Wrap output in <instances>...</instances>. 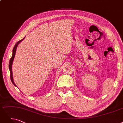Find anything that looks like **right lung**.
<instances>
[{
    "label": "right lung",
    "instance_id": "right-lung-1",
    "mask_svg": "<svg viewBox=\"0 0 123 123\" xmlns=\"http://www.w3.org/2000/svg\"><path fill=\"white\" fill-rule=\"evenodd\" d=\"M26 37V36L23 39H22V40L18 41V42H17V43L15 44V45H14L13 48V50H12V56L11 57V58L10 59V61H9V71H10V76H11V81L12 82V84L17 87V86H16V85L15 84V83H14V81H13V75H12V63H13V60H14V56H15V55H16V50H17V48L18 46V45L19 44V43H20L24 39H25V38Z\"/></svg>",
    "mask_w": 123,
    "mask_h": 123
}]
</instances>
